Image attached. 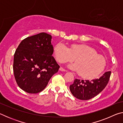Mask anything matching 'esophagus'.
Returning <instances> with one entry per match:
<instances>
[{
    "instance_id": "esophagus-1",
    "label": "esophagus",
    "mask_w": 123,
    "mask_h": 123,
    "mask_svg": "<svg viewBox=\"0 0 123 123\" xmlns=\"http://www.w3.org/2000/svg\"><path fill=\"white\" fill-rule=\"evenodd\" d=\"M60 69V71H62V72H67V70H66V69H64V68H63L62 67H61L60 68V69Z\"/></svg>"
}]
</instances>
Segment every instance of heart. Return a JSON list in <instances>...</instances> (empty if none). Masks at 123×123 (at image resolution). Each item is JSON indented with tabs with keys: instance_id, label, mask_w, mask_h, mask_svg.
<instances>
[{
	"instance_id": "b5f03b06",
	"label": "heart",
	"mask_w": 123,
	"mask_h": 123,
	"mask_svg": "<svg viewBox=\"0 0 123 123\" xmlns=\"http://www.w3.org/2000/svg\"><path fill=\"white\" fill-rule=\"evenodd\" d=\"M56 59L60 63L73 61L68 67L78 71L79 75L85 78H91L98 75L106 65V61L103 56L98 55L95 50L84 44H74L70 48L62 43H58L54 48Z\"/></svg>"
}]
</instances>
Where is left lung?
<instances>
[{"mask_svg":"<svg viewBox=\"0 0 123 123\" xmlns=\"http://www.w3.org/2000/svg\"><path fill=\"white\" fill-rule=\"evenodd\" d=\"M111 72H106L99 79L91 81L75 79L74 83L70 85L72 94L77 99L82 100L91 99L99 94L106 86Z\"/></svg>","mask_w":123,"mask_h":123,"instance_id":"1","label":"left lung"}]
</instances>
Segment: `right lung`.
Segmentation results:
<instances>
[{"label": "right lung", "instance_id": "1", "mask_svg": "<svg viewBox=\"0 0 123 123\" xmlns=\"http://www.w3.org/2000/svg\"><path fill=\"white\" fill-rule=\"evenodd\" d=\"M52 37L41 32L24 39L14 54L13 69L16 82L29 93H38L47 86L60 68L54 57Z\"/></svg>", "mask_w": 123, "mask_h": 123}]
</instances>
